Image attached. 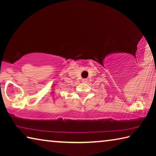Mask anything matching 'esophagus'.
<instances>
[{
  "mask_svg": "<svg viewBox=\"0 0 156 156\" xmlns=\"http://www.w3.org/2000/svg\"><path fill=\"white\" fill-rule=\"evenodd\" d=\"M82 82H83V83H86L87 82V79H86V78H84V79H83V80H82Z\"/></svg>",
  "mask_w": 156,
  "mask_h": 156,
  "instance_id": "1",
  "label": "esophagus"
}]
</instances>
